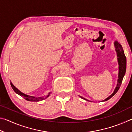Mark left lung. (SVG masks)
Returning <instances> with one entry per match:
<instances>
[{
	"label": "left lung",
	"mask_w": 132,
	"mask_h": 132,
	"mask_svg": "<svg viewBox=\"0 0 132 132\" xmlns=\"http://www.w3.org/2000/svg\"><path fill=\"white\" fill-rule=\"evenodd\" d=\"M114 45L115 48V51L117 53V57H118V64H119V73H118V83L117 85V87L115 89L113 93L111 95H109L108 98H106L105 100H104L102 101H106L107 100L110 99L116 93L118 92V91L119 90L120 88V85L122 84L123 79L126 73V57L125 56L124 51L123 50V48L122 47L121 45H120L118 41L114 42ZM80 98H81L82 99H84L86 101L88 100L85 99L84 98L80 96Z\"/></svg>",
	"instance_id": "obj_1"
}]
</instances>
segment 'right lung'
Here are the masks:
<instances>
[{
    "label": "right lung",
    "instance_id": "1",
    "mask_svg": "<svg viewBox=\"0 0 132 132\" xmlns=\"http://www.w3.org/2000/svg\"><path fill=\"white\" fill-rule=\"evenodd\" d=\"M10 84H11V86H12V87L13 88V90L14 91V92L15 93H17V94H19V95L21 96V97H23L24 99L27 100L28 101H42V100L46 99V98H48L49 96H50V94L51 93V92L49 93L48 95L47 96H44V97H33V96H30V95H27L23 93L22 92H21L19 90H18V89L15 87L12 84V82H10Z\"/></svg>",
    "mask_w": 132,
    "mask_h": 132
}]
</instances>
